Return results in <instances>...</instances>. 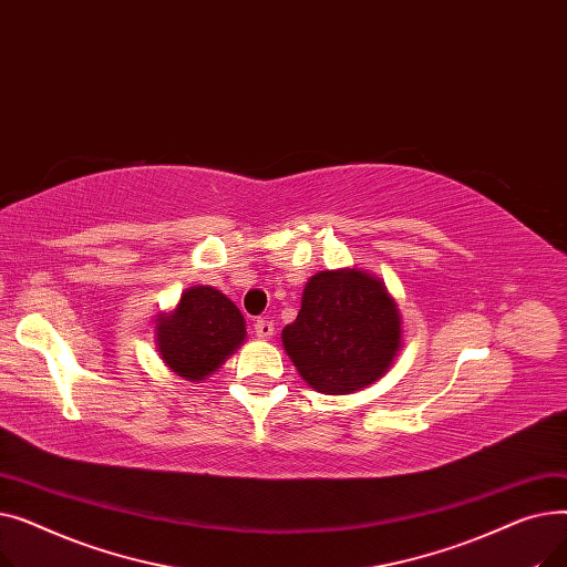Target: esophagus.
I'll return each instance as SVG.
<instances>
[{
  "label": "esophagus",
  "instance_id": "obj_1",
  "mask_svg": "<svg viewBox=\"0 0 567 567\" xmlns=\"http://www.w3.org/2000/svg\"><path fill=\"white\" fill-rule=\"evenodd\" d=\"M255 336H257L259 340H271V338H274V321L268 319V317L257 319V321H255Z\"/></svg>",
  "mask_w": 567,
  "mask_h": 567
}]
</instances>
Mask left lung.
<instances>
[{"mask_svg":"<svg viewBox=\"0 0 567 567\" xmlns=\"http://www.w3.org/2000/svg\"><path fill=\"white\" fill-rule=\"evenodd\" d=\"M282 347L303 381L347 395L379 381L402 347V315L385 285L361 268L315 274Z\"/></svg>","mask_w":567,"mask_h":567,"instance_id":"left-lung-1","label":"left lung"}]
</instances>
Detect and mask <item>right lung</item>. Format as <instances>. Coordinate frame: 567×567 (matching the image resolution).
<instances>
[{
    "mask_svg": "<svg viewBox=\"0 0 567 567\" xmlns=\"http://www.w3.org/2000/svg\"><path fill=\"white\" fill-rule=\"evenodd\" d=\"M154 331L161 361L176 377L204 381L246 342V319L223 291L195 285L156 317Z\"/></svg>",
    "mask_w": 567,
    "mask_h": 567,
    "instance_id": "right-lung-1",
    "label": "right lung"
}]
</instances>
